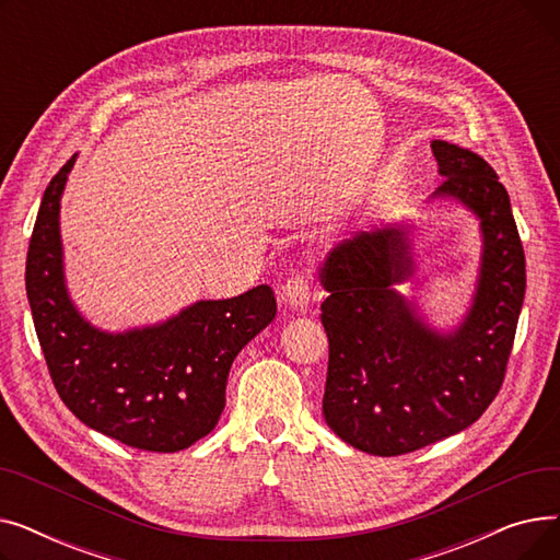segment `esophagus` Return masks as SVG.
I'll list each match as a JSON object with an SVG mask.
<instances>
[{
  "label": "esophagus",
  "mask_w": 560,
  "mask_h": 560,
  "mask_svg": "<svg viewBox=\"0 0 560 560\" xmlns=\"http://www.w3.org/2000/svg\"><path fill=\"white\" fill-rule=\"evenodd\" d=\"M283 302L290 308H298V311L308 308V302H311V281H308V275L300 272V275H292L285 281V285H283Z\"/></svg>",
  "instance_id": "1"
}]
</instances>
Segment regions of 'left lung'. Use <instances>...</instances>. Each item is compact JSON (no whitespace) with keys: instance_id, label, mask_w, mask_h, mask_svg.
<instances>
[{"instance_id":"1","label":"left lung","mask_w":560,"mask_h":560,"mask_svg":"<svg viewBox=\"0 0 560 560\" xmlns=\"http://www.w3.org/2000/svg\"><path fill=\"white\" fill-rule=\"evenodd\" d=\"M431 150L445 176L433 197L460 201L481 222L477 292L460 325L431 329L397 292L413 277L404 226L361 231L319 268L329 292L322 413L347 445L374 456L422 450L486 413L504 384L524 302L526 260L506 188L479 154L445 140Z\"/></svg>"}]
</instances>
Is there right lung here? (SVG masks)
<instances>
[{
  "instance_id": "1",
  "label": "right lung",
  "mask_w": 560,
  "mask_h": 560,
  "mask_svg": "<svg viewBox=\"0 0 560 560\" xmlns=\"http://www.w3.org/2000/svg\"><path fill=\"white\" fill-rule=\"evenodd\" d=\"M72 156L45 188L26 252V298L54 388L85 424L144 452H179L224 410L241 349L277 315L270 285L203 300L161 325L108 334L83 319L63 275L58 213Z\"/></svg>"
}]
</instances>
